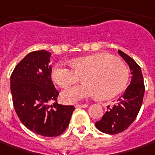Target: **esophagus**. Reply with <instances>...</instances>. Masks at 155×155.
Here are the masks:
<instances>
[{
  "label": "esophagus",
  "mask_w": 155,
  "mask_h": 155,
  "mask_svg": "<svg viewBox=\"0 0 155 155\" xmlns=\"http://www.w3.org/2000/svg\"><path fill=\"white\" fill-rule=\"evenodd\" d=\"M88 104H75V107L76 108H85V107H87Z\"/></svg>",
  "instance_id": "obj_1"
}]
</instances>
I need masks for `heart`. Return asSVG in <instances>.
I'll return each mask as SVG.
<instances>
[{
  "mask_svg": "<svg viewBox=\"0 0 155 155\" xmlns=\"http://www.w3.org/2000/svg\"><path fill=\"white\" fill-rule=\"evenodd\" d=\"M82 74L85 83L64 90L63 102L74 104L98 94L100 99L113 98L126 87L130 78L124 62L104 53L75 58L71 66L58 63L52 70L53 81L61 87H69Z\"/></svg>",
  "mask_w": 155,
  "mask_h": 155,
  "instance_id": "obj_1",
  "label": "heart"
}]
</instances>
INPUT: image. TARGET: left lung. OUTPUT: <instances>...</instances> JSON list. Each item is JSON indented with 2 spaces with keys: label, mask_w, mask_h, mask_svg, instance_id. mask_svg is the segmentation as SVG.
<instances>
[{
  "label": "left lung",
  "mask_w": 155,
  "mask_h": 155,
  "mask_svg": "<svg viewBox=\"0 0 155 155\" xmlns=\"http://www.w3.org/2000/svg\"><path fill=\"white\" fill-rule=\"evenodd\" d=\"M118 54L128 63L132 76L130 84L123 96L112 106L108 105V110L100 120L95 123L99 130L109 135L124 131L135 121L141 109L145 92L141 68L124 52L118 51Z\"/></svg>",
  "instance_id": "left-lung-1"
}]
</instances>
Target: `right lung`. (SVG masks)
Masks as SVG:
<instances>
[{"label": "right lung", "mask_w": 155, "mask_h": 155, "mask_svg": "<svg viewBox=\"0 0 155 155\" xmlns=\"http://www.w3.org/2000/svg\"><path fill=\"white\" fill-rule=\"evenodd\" d=\"M51 55L44 50L31 52L16 65L10 77L19 120L28 130L46 137L63 133L74 110L73 105L56 102L59 93L51 80Z\"/></svg>", "instance_id": "right-lung-1"}]
</instances>
